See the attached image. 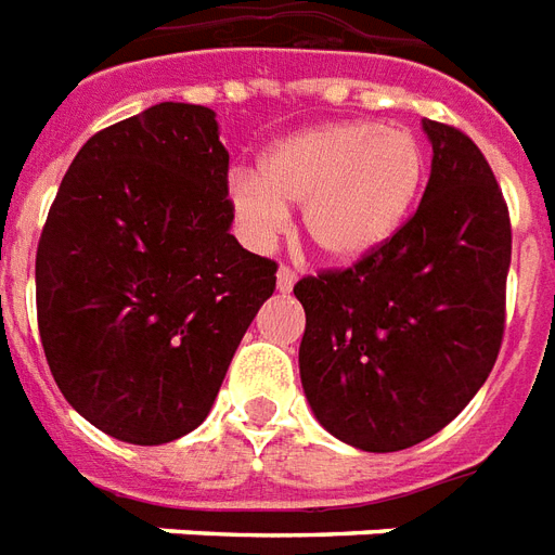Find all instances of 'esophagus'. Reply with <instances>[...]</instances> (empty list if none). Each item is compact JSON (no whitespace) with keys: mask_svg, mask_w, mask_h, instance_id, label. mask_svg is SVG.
Segmentation results:
<instances>
[{"mask_svg":"<svg viewBox=\"0 0 555 555\" xmlns=\"http://www.w3.org/2000/svg\"><path fill=\"white\" fill-rule=\"evenodd\" d=\"M295 281H298V274H295L289 266H281V269H278V289H281V293H289L295 286Z\"/></svg>","mask_w":555,"mask_h":555,"instance_id":"esophagus-1","label":"esophagus"}]
</instances>
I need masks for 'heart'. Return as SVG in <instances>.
Returning a JSON list of instances; mask_svg holds the SVG:
<instances>
[{"instance_id": "1", "label": "heart", "mask_w": 555, "mask_h": 555, "mask_svg": "<svg viewBox=\"0 0 555 555\" xmlns=\"http://www.w3.org/2000/svg\"><path fill=\"white\" fill-rule=\"evenodd\" d=\"M426 180L423 144L405 129L327 124L281 141L260 177H230V206L250 245L266 248L301 206L310 248L327 262H358L399 233Z\"/></svg>"}]
</instances>
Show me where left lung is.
<instances>
[{"instance_id":"1","label":"left lung","mask_w":555,"mask_h":555,"mask_svg":"<svg viewBox=\"0 0 555 555\" xmlns=\"http://www.w3.org/2000/svg\"><path fill=\"white\" fill-rule=\"evenodd\" d=\"M431 177L384 248L295 283L298 349L313 414L343 443L399 452L438 435L496 363L512 221L482 150L423 120Z\"/></svg>"}]
</instances>
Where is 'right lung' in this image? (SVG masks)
<instances>
[{"mask_svg":"<svg viewBox=\"0 0 555 555\" xmlns=\"http://www.w3.org/2000/svg\"><path fill=\"white\" fill-rule=\"evenodd\" d=\"M216 112L159 103L85 141L35 260L43 354L64 399L112 438L197 428L278 262L230 233Z\"/></svg>","mask_w":555,"mask_h":555,"instance_id":"right-lung-1","label":"right lung"}]
</instances>
